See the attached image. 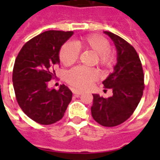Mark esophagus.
<instances>
[{"label": "esophagus", "mask_w": 160, "mask_h": 160, "mask_svg": "<svg viewBox=\"0 0 160 160\" xmlns=\"http://www.w3.org/2000/svg\"><path fill=\"white\" fill-rule=\"evenodd\" d=\"M73 94H74V95H76V96H79L80 95V94H82V91H79V90H73Z\"/></svg>", "instance_id": "esophagus-1"}]
</instances>
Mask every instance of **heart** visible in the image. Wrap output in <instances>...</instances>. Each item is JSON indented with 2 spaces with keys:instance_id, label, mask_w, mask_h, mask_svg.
Listing matches in <instances>:
<instances>
[{
  "instance_id": "b5f03b06",
  "label": "heart",
  "mask_w": 160,
  "mask_h": 160,
  "mask_svg": "<svg viewBox=\"0 0 160 160\" xmlns=\"http://www.w3.org/2000/svg\"><path fill=\"white\" fill-rule=\"evenodd\" d=\"M76 44L82 49L94 52L97 55V64L101 67L107 69L114 63V55L110 49V42L105 37L93 33L81 38L76 42ZM77 47L70 42L61 46L59 58L65 66H70L77 62L80 54V50ZM98 76V72L94 68L77 66L68 72L66 81L74 88L85 90L95 82Z\"/></svg>"
}]
</instances>
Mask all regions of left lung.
<instances>
[{"instance_id":"1","label":"left lung","mask_w":160,"mask_h":160,"mask_svg":"<svg viewBox=\"0 0 160 160\" xmlns=\"http://www.w3.org/2000/svg\"><path fill=\"white\" fill-rule=\"evenodd\" d=\"M117 49V64L114 72L102 82L104 88L111 89L113 95L105 98L93 94L91 114L98 123L112 128L132 115L144 90V74L139 56L131 44L111 32L105 31Z\"/></svg>"}]
</instances>
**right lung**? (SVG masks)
Masks as SVG:
<instances>
[{"label": "right lung", "instance_id": "1", "mask_svg": "<svg viewBox=\"0 0 160 160\" xmlns=\"http://www.w3.org/2000/svg\"><path fill=\"white\" fill-rule=\"evenodd\" d=\"M73 31L48 30L32 38L18 54L12 83L18 105L29 118L42 125L55 123L64 116L72 99V92L65 85L59 90L49 89L59 65L61 46Z\"/></svg>", "mask_w": 160, "mask_h": 160}]
</instances>
